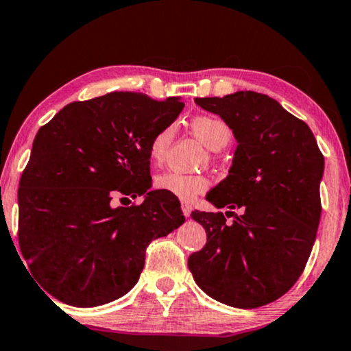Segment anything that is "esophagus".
I'll use <instances>...</instances> for the list:
<instances>
[{"mask_svg":"<svg viewBox=\"0 0 351 351\" xmlns=\"http://www.w3.org/2000/svg\"><path fill=\"white\" fill-rule=\"evenodd\" d=\"M181 209H182V214H184V217H189V215H191V213H192V206L189 204V203H186V202H182Z\"/></svg>","mask_w":351,"mask_h":351,"instance_id":"obj_1","label":"esophagus"}]
</instances>
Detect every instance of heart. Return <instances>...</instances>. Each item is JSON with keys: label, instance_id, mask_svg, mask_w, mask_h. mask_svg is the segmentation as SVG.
Returning a JSON list of instances; mask_svg holds the SVG:
<instances>
[{"label": "heart", "instance_id": "obj_1", "mask_svg": "<svg viewBox=\"0 0 351 351\" xmlns=\"http://www.w3.org/2000/svg\"><path fill=\"white\" fill-rule=\"evenodd\" d=\"M191 130L199 141L213 152H220L232 141V130L225 120L215 115H197L191 120ZM175 136V125H165L154 132L149 141L148 153L153 162H162ZM209 178L204 175L181 173V171H165L156 176L154 187L158 191L171 193L182 202H193L199 193L209 189Z\"/></svg>", "mask_w": 351, "mask_h": 351}]
</instances>
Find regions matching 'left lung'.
Here are the masks:
<instances>
[{
  "instance_id": "left-lung-1",
  "label": "left lung",
  "mask_w": 351,
  "mask_h": 351,
  "mask_svg": "<svg viewBox=\"0 0 351 351\" xmlns=\"http://www.w3.org/2000/svg\"><path fill=\"white\" fill-rule=\"evenodd\" d=\"M195 103L220 115L237 141L230 173L206 199L241 215L226 223L231 210H193L208 241L189 256V270L217 302L259 308L285 295L308 263L322 213L324 154L309 126L263 93Z\"/></svg>"
}]
</instances>
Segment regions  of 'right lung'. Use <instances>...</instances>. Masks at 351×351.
<instances>
[{"mask_svg": "<svg viewBox=\"0 0 351 351\" xmlns=\"http://www.w3.org/2000/svg\"><path fill=\"white\" fill-rule=\"evenodd\" d=\"M180 98L136 92L73 101L38 130L19 187V243L40 286L92 308L138 281L149 242L184 223L171 193L148 191L149 141L173 123ZM141 205L112 208L114 196Z\"/></svg>", "mask_w": 351, "mask_h": 351, "instance_id": "add662e5", "label": "right lung"}]
</instances>
